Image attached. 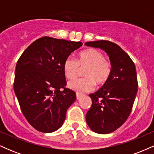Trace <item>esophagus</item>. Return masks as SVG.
Here are the masks:
<instances>
[{
  "label": "esophagus",
  "mask_w": 154,
  "mask_h": 154,
  "mask_svg": "<svg viewBox=\"0 0 154 154\" xmlns=\"http://www.w3.org/2000/svg\"><path fill=\"white\" fill-rule=\"evenodd\" d=\"M82 96V94H79V93H76V97H77V100L79 99V98H80Z\"/></svg>",
  "instance_id": "1"
}]
</instances>
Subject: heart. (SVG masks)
I'll use <instances>...</instances> for the list:
<instances>
[{
	"label": "heart",
	"instance_id": "b5f03b06",
	"mask_svg": "<svg viewBox=\"0 0 154 154\" xmlns=\"http://www.w3.org/2000/svg\"><path fill=\"white\" fill-rule=\"evenodd\" d=\"M79 68H86L83 74L85 78L72 80L68 84L70 89L79 93L93 91L95 83L98 85H103L112 72L111 63L104 59L103 54L100 51L95 48H89L79 53L77 61L69 56L63 62V73L69 79L77 77Z\"/></svg>",
	"mask_w": 154,
	"mask_h": 154
}]
</instances>
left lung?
I'll list each match as a JSON object with an SVG mask.
<instances>
[{"label":"left lung","instance_id":"left-lung-1","mask_svg":"<svg viewBox=\"0 0 154 154\" xmlns=\"http://www.w3.org/2000/svg\"><path fill=\"white\" fill-rule=\"evenodd\" d=\"M85 45L103 50L112 65V72L106 82L89 95L92 106L86 114V122L93 132L110 133L121 127L131 113L138 88L135 63L112 42L98 40Z\"/></svg>","mask_w":154,"mask_h":154}]
</instances>
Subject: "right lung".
Here are the masks:
<instances>
[{
    "label": "right lung",
    "instance_id": "right-lung-1",
    "mask_svg": "<svg viewBox=\"0 0 154 154\" xmlns=\"http://www.w3.org/2000/svg\"><path fill=\"white\" fill-rule=\"evenodd\" d=\"M81 42L43 37L20 56L15 69L14 89L22 112L32 126L48 133L61 127L76 93L66 88L65 59L82 46Z\"/></svg>",
    "mask_w": 154,
    "mask_h": 154
}]
</instances>
